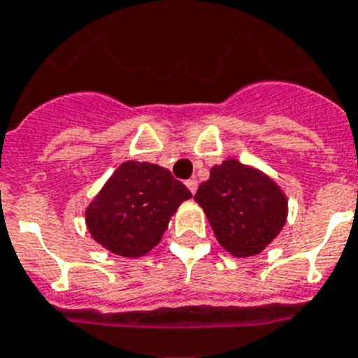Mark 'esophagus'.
<instances>
[{"label": "esophagus", "mask_w": 358, "mask_h": 358, "mask_svg": "<svg viewBox=\"0 0 358 358\" xmlns=\"http://www.w3.org/2000/svg\"><path fill=\"white\" fill-rule=\"evenodd\" d=\"M186 186H188V190H190L192 194H196V190H197V181H196V179H188V181H186Z\"/></svg>", "instance_id": "34e87169"}]
</instances>
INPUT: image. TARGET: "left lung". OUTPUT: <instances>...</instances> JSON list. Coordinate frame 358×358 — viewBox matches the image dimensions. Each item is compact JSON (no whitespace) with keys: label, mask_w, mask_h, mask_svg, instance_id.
<instances>
[{"label":"left lung","mask_w":358,"mask_h":358,"mask_svg":"<svg viewBox=\"0 0 358 358\" xmlns=\"http://www.w3.org/2000/svg\"><path fill=\"white\" fill-rule=\"evenodd\" d=\"M194 199L223 249L238 258L262 252L287 217V199L273 179L236 159L212 168Z\"/></svg>","instance_id":"8db88e82"}]
</instances>
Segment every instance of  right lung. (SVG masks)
<instances>
[{
	"instance_id": "obj_1",
	"label": "right lung",
	"mask_w": 358,
	"mask_h": 358,
	"mask_svg": "<svg viewBox=\"0 0 358 358\" xmlns=\"http://www.w3.org/2000/svg\"><path fill=\"white\" fill-rule=\"evenodd\" d=\"M192 197L170 170L150 162L120 164L85 210L90 232L111 252L138 258L161 241L170 215Z\"/></svg>"
}]
</instances>
